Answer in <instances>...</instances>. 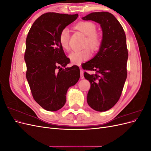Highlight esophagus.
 I'll return each instance as SVG.
<instances>
[{
    "label": "esophagus",
    "instance_id": "obj_1",
    "mask_svg": "<svg viewBox=\"0 0 151 151\" xmlns=\"http://www.w3.org/2000/svg\"><path fill=\"white\" fill-rule=\"evenodd\" d=\"M79 67H80V73H81V79H83L84 78V72L83 70V69L81 68V65L79 64Z\"/></svg>",
    "mask_w": 151,
    "mask_h": 151
}]
</instances>
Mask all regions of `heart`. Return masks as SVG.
Returning <instances> with one entry per match:
<instances>
[{
    "label": "heart",
    "mask_w": 151,
    "mask_h": 151,
    "mask_svg": "<svg viewBox=\"0 0 151 151\" xmlns=\"http://www.w3.org/2000/svg\"><path fill=\"white\" fill-rule=\"evenodd\" d=\"M74 28L86 36L85 46L89 45L93 50H97L99 48L102 43V38L101 35L96 32V27L94 23L89 21H80L74 26ZM69 37V31L67 28L63 29L59 34L58 42L63 50H68V49ZM91 56V50L87 47L83 50L72 52L69 55V58L74 64H79L81 62L88 60Z\"/></svg>",
    "instance_id": "b5f03b06"
}]
</instances>
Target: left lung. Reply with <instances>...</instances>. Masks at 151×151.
Wrapping results in <instances>:
<instances>
[{
  "label": "left lung",
  "mask_w": 151,
  "mask_h": 151,
  "mask_svg": "<svg viewBox=\"0 0 151 151\" xmlns=\"http://www.w3.org/2000/svg\"><path fill=\"white\" fill-rule=\"evenodd\" d=\"M93 21L101 26L102 43L99 52L89 61L82 65L84 77L91 83L87 96L89 106L98 111L111 109L119 100L127 76L128 50L126 36L122 25L112 14L92 12L82 18Z\"/></svg>",
  "instance_id": "left-lung-1"
}]
</instances>
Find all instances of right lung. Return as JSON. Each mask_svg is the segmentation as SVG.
Wrapping results in <instances>:
<instances>
[{
    "mask_svg": "<svg viewBox=\"0 0 151 151\" xmlns=\"http://www.w3.org/2000/svg\"><path fill=\"white\" fill-rule=\"evenodd\" d=\"M77 17V14H43L27 36L26 79L35 101L47 111H57L64 106L68 89L79 79V67H66L70 59L58 42L60 31Z\"/></svg>",
    "mask_w": 151,
    "mask_h": 151,
    "instance_id": "1",
    "label": "right lung"
}]
</instances>
